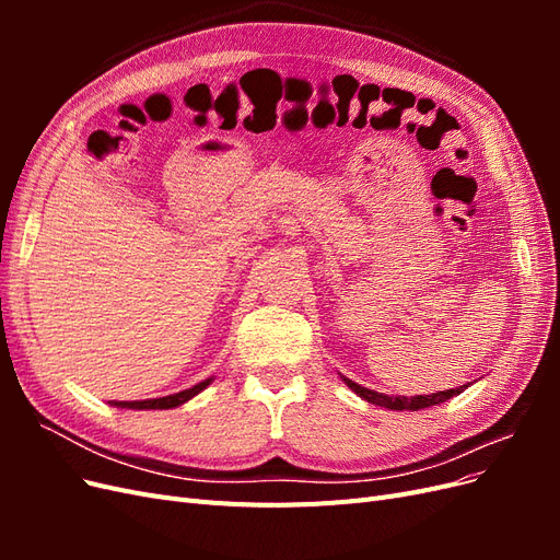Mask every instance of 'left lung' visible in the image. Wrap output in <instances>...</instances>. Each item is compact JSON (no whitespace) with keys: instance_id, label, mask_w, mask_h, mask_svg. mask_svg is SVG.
I'll return each instance as SVG.
<instances>
[{"instance_id":"obj_1","label":"left lung","mask_w":560,"mask_h":560,"mask_svg":"<svg viewBox=\"0 0 560 560\" xmlns=\"http://www.w3.org/2000/svg\"><path fill=\"white\" fill-rule=\"evenodd\" d=\"M346 385L352 389V393H358L362 399H366L369 404H376V406H385L389 411H420V409H428V406H436L442 404L455 395H460L467 385L460 387H453V389H444V393H432V395H416V397H387L383 393H376V389H369L362 387L350 378H343Z\"/></svg>"}]
</instances>
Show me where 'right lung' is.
<instances>
[{
  "label": "right lung",
  "mask_w": 560,
  "mask_h": 560,
  "mask_svg": "<svg viewBox=\"0 0 560 560\" xmlns=\"http://www.w3.org/2000/svg\"><path fill=\"white\" fill-rule=\"evenodd\" d=\"M212 383V378L202 381L189 389H182V393L167 395V397H159V399H144V401H114V406H121V409H175V406L189 401L191 397H196L200 389H206Z\"/></svg>",
  "instance_id": "1"
}]
</instances>
